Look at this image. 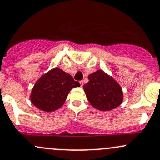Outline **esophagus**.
<instances>
[{
	"mask_svg": "<svg viewBox=\"0 0 160 160\" xmlns=\"http://www.w3.org/2000/svg\"><path fill=\"white\" fill-rule=\"evenodd\" d=\"M80 86H81V87H83V80H80Z\"/></svg>",
	"mask_w": 160,
	"mask_h": 160,
	"instance_id": "34e87169",
	"label": "esophagus"
}]
</instances>
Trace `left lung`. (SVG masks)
<instances>
[{
	"label": "left lung",
	"instance_id": "8db88e82",
	"mask_svg": "<svg viewBox=\"0 0 160 160\" xmlns=\"http://www.w3.org/2000/svg\"><path fill=\"white\" fill-rule=\"evenodd\" d=\"M89 82L83 85L88 101L97 110H111L123 100L122 88L112 77L101 70L89 75Z\"/></svg>",
	"mask_w": 160,
	"mask_h": 160
}]
</instances>
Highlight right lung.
Segmentation results:
<instances>
[{
    "instance_id": "add662e5",
    "label": "right lung",
    "mask_w": 160,
    "mask_h": 160,
    "mask_svg": "<svg viewBox=\"0 0 160 160\" xmlns=\"http://www.w3.org/2000/svg\"><path fill=\"white\" fill-rule=\"evenodd\" d=\"M71 75L54 68L36 82L31 95L32 103L40 110L52 112L60 108L72 88L80 87Z\"/></svg>"
}]
</instances>
